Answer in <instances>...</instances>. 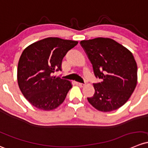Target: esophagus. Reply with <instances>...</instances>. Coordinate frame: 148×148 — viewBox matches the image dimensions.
<instances>
[{
	"label": "esophagus",
	"mask_w": 148,
	"mask_h": 148,
	"mask_svg": "<svg viewBox=\"0 0 148 148\" xmlns=\"http://www.w3.org/2000/svg\"><path fill=\"white\" fill-rule=\"evenodd\" d=\"M75 84L77 85V86H82V87L84 86V84H82V83H80V82H75Z\"/></svg>",
	"instance_id": "obj_1"
}]
</instances>
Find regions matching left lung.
<instances>
[{
    "label": "left lung",
    "instance_id": "obj_1",
    "mask_svg": "<svg viewBox=\"0 0 148 148\" xmlns=\"http://www.w3.org/2000/svg\"><path fill=\"white\" fill-rule=\"evenodd\" d=\"M80 44L92 64L94 75L101 80L94 84V96L87 98L96 109L110 112L127 102L136 88L138 67L126 47L111 38L97 37Z\"/></svg>",
    "mask_w": 148,
    "mask_h": 148
}]
</instances>
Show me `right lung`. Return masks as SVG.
Returning a JSON list of instances; mask_svg holds the SVG:
<instances>
[{"mask_svg": "<svg viewBox=\"0 0 148 148\" xmlns=\"http://www.w3.org/2000/svg\"><path fill=\"white\" fill-rule=\"evenodd\" d=\"M77 41L47 37L25 48L18 65V83L26 99L39 109L57 108L72 87L69 81L52 76L62 69V62Z\"/></svg>", "mask_w": 148, "mask_h": 148, "instance_id": "1", "label": "right lung"}]
</instances>
